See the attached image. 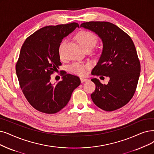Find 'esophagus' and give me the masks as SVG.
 <instances>
[{
	"instance_id": "34e87169",
	"label": "esophagus",
	"mask_w": 154,
	"mask_h": 154,
	"mask_svg": "<svg viewBox=\"0 0 154 154\" xmlns=\"http://www.w3.org/2000/svg\"><path fill=\"white\" fill-rule=\"evenodd\" d=\"M80 80H81V82H82V83H83V82H87V81H88V79L87 78H80Z\"/></svg>"
}]
</instances>
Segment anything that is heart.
<instances>
[{
	"mask_svg": "<svg viewBox=\"0 0 154 154\" xmlns=\"http://www.w3.org/2000/svg\"><path fill=\"white\" fill-rule=\"evenodd\" d=\"M76 38L78 41V44L83 49L86 48H92L97 42V36L91 32H88V31H82L79 32L76 35ZM66 44V40L63 41L60 43L59 47V54L60 56H62L63 48ZM90 66L89 64H85L79 63H73L71 67V71L78 75H83L86 72V69L88 68Z\"/></svg>",
	"mask_w": 154,
	"mask_h": 154,
	"instance_id": "b5f03b06",
	"label": "heart"
}]
</instances>
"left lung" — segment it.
Instances as JSON below:
<instances>
[{"instance_id": "8db88e82", "label": "left lung", "mask_w": 154, "mask_h": 154, "mask_svg": "<svg viewBox=\"0 0 154 154\" xmlns=\"http://www.w3.org/2000/svg\"><path fill=\"white\" fill-rule=\"evenodd\" d=\"M80 27L94 32L103 44L92 75L109 78L107 85L102 84L97 78L91 79L96 85L91 94V100L106 111L123 107L133 97L140 74V60L133 40L124 31L109 22H86Z\"/></svg>"}]
</instances>
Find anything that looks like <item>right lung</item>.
I'll list each match as a JSON object with an SVG mask.
<instances>
[{
    "label": "right lung",
    "instance_id": "1",
    "mask_svg": "<svg viewBox=\"0 0 154 154\" xmlns=\"http://www.w3.org/2000/svg\"><path fill=\"white\" fill-rule=\"evenodd\" d=\"M77 27L76 23L45 26L30 35L22 45L16 66V75L24 97L40 112L60 111L81 83L79 77L65 71L62 72V81L51 82V75L61 65L60 43Z\"/></svg>",
    "mask_w": 154,
    "mask_h": 154
}]
</instances>
